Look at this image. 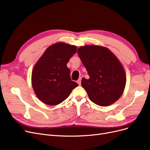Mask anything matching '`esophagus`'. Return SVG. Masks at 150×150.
I'll use <instances>...</instances> for the list:
<instances>
[{"label":"esophagus","mask_w":150,"mask_h":150,"mask_svg":"<svg viewBox=\"0 0 150 150\" xmlns=\"http://www.w3.org/2000/svg\"><path fill=\"white\" fill-rule=\"evenodd\" d=\"M81 78H79V80H78L77 81H76V82H77V83L79 84V85H80L81 84Z\"/></svg>","instance_id":"esophagus-1"}]
</instances>
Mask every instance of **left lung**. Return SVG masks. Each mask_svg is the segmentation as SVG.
I'll use <instances>...</instances> for the list:
<instances>
[{"label":"left lung","instance_id":"8db88e82","mask_svg":"<svg viewBox=\"0 0 150 150\" xmlns=\"http://www.w3.org/2000/svg\"><path fill=\"white\" fill-rule=\"evenodd\" d=\"M77 53L89 76L81 80L89 99L102 107L118 100L126 83L125 70L118 57L108 48L95 45L81 46Z\"/></svg>","mask_w":150,"mask_h":150}]
</instances>
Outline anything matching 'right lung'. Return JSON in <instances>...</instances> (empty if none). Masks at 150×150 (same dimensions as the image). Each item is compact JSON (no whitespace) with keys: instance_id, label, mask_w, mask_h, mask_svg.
<instances>
[{"instance_id":"1","label":"right lung","mask_w":150,"mask_h":150,"mask_svg":"<svg viewBox=\"0 0 150 150\" xmlns=\"http://www.w3.org/2000/svg\"><path fill=\"white\" fill-rule=\"evenodd\" d=\"M76 50L75 45L57 42L48 47L35 63L32 71V86L36 96L45 104L58 105L79 86L71 80L67 67Z\"/></svg>"}]
</instances>
